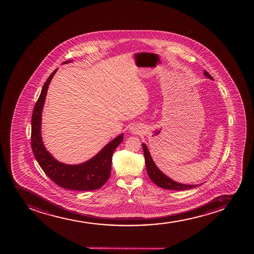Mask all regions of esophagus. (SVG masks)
I'll return each instance as SVG.
<instances>
[{
  "mask_svg": "<svg viewBox=\"0 0 254 254\" xmlns=\"http://www.w3.org/2000/svg\"><path fill=\"white\" fill-rule=\"evenodd\" d=\"M130 129H131V131L134 133V134H139L140 131V128H138L136 126H133V127L130 128Z\"/></svg>",
  "mask_w": 254,
  "mask_h": 254,
  "instance_id": "1",
  "label": "esophagus"
}]
</instances>
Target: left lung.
Returning a JSON list of instances; mask_svg holds the SVG:
<instances>
[{
	"label": "left lung",
	"instance_id": "8db88e82",
	"mask_svg": "<svg viewBox=\"0 0 254 254\" xmlns=\"http://www.w3.org/2000/svg\"><path fill=\"white\" fill-rule=\"evenodd\" d=\"M204 75L209 79H213V77L204 70ZM143 152L145 156V162H146V171L149 175V178L152 180L155 184L165 190H185L193 189L199 187L200 185H186L181 184L179 182H175L171 179L169 178L167 175H164L162 171L159 170L158 167L156 166L154 162L152 160V157L150 155L148 149L146 145L142 144Z\"/></svg>",
	"mask_w": 254,
	"mask_h": 254
}]
</instances>
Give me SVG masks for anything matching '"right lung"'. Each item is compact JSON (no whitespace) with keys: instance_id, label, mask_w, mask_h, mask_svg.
Instances as JSON below:
<instances>
[{"instance_id":"obj_1","label":"right lung","mask_w":254,"mask_h":254,"mask_svg":"<svg viewBox=\"0 0 254 254\" xmlns=\"http://www.w3.org/2000/svg\"><path fill=\"white\" fill-rule=\"evenodd\" d=\"M66 61L64 64L70 63ZM58 68L45 82L41 95L35 103L31 120V146L35 159L45 174L56 184L64 189L73 190H93L105 184L110 177L112 157L114 150L123 141L121 134L106 145L93 158L77 165H68L56 160L42 142L41 138V114L44 106L50 82Z\"/></svg>"}]
</instances>
